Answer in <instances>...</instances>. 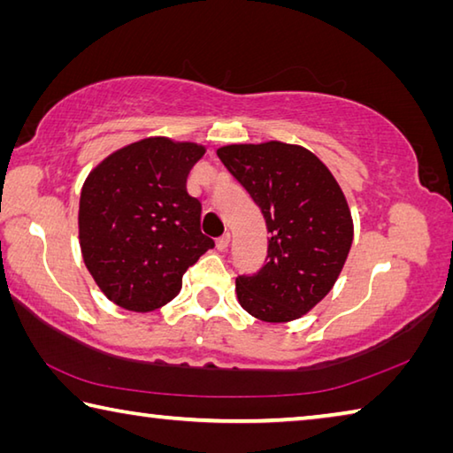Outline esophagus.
Masks as SVG:
<instances>
[{"instance_id": "esophagus-1", "label": "esophagus", "mask_w": 453, "mask_h": 453, "mask_svg": "<svg viewBox=\"0 0 453 453\" xmlns=\"http://www.w3.org/2000/svg\"><path fill=\"white\" fill-rule=\"evenodd\" d=\"M229 242H232V235L229 234H224L219 237V240L216 242V248L219 250V251H226L227 248H229Z\"/></svg>"}]
</instances>
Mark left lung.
<instances>
[{
    "label": "left lung",
    "mask_w": 453,
    "mask_h": 453,
    "mask_svg": "<svg viewBox=\"0 0 453 453\" xmlns=\"http://www.w3.org/2000/svg\"><path fill=\"white\" fill-rule=\"evenodd\" d=\"M218 156L259 205L271 234L265 265L235 279L237 301L265 323L301 319L333 289L352 245L339 182L297 144H227Z\"/></svg>",
    "instance_id": "8db88e82"
}]
</instances>
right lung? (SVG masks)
Here are the masks:
<instances>
[{"mask_svg":"<svg viewBox=\"0 0 453 453\" xmlns=\"http://www.w3.org/2000/svg\"><path fill=\"white\" fill-rule=\"evenodd\" d=\"M205 146L150 136L119 148L87 176L79 202L83 261L104 297L127 311L160 309L213 248L186 178Z\"/></svg>","mask_w":453,"mask_h":453,"instance_id":"add662e5","label":"right lung"}]
</instances>
